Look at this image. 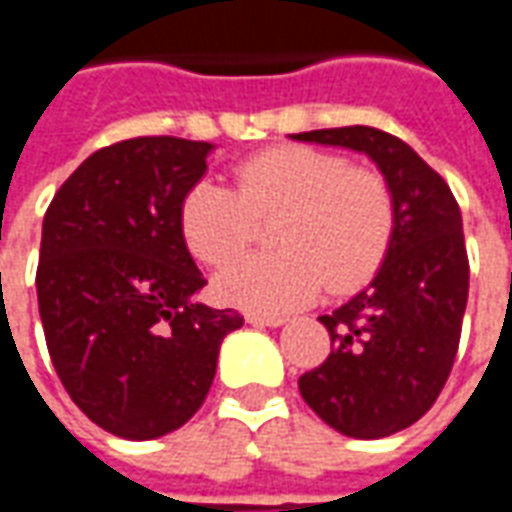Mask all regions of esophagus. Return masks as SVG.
I'll list each match as a JSON object with an SVG mask.
<instances>
[{
	"mask_svg": "<svg viewBox=\"0 0 512 512\" xmlns=\"http://www.w3.org/2000/svg\"><path fill=\"white\" fill-rule=\"evenodd\" d=\"M246 323L249 326H268V329H277L285 323L282 315H257V312H246Z\"/></svg>",
	"mask_w": 512,
	"mask_h": 512,
	"instance_id": "1",
	"label": "esophagus"
}]
</instances>
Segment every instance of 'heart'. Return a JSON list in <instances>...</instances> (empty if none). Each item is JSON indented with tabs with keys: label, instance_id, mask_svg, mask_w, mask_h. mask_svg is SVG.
I'll return each instance as SVG.
<instances>
[{
	"label": "heart",
	"instance_id": "1",
	"mask_svg": "<svg viewBox=\"0 0 512 512\" xmlns=\"http://www.w3.org/2000/svg\"><path fill=\"white\" fill-rule=\"evenodd\" d=\"M235 189L202 178L183 194L180 235L208 266H224L244 249L255 222L271 227L277 252L249 255L213 282L216 296L249 312L296 310L329 285L359 288L376 274L395 235V200L386 180L329 150L285 145L244 158Z\"/></svg>",
	"mask_w": 512,
	"mask_h": 512
}]
</instances>
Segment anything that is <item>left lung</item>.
Instances as JSON below:
<instances>
[{
	"mask_svg": "<svg viewBox=\"0 0 512 512\" xmlns=\"http://www.w3.org/2000/svg\"><path fill=\"white\" fill-rule=\"evenodd\" d=\"M290 139L365 153L395 200V235L365 290L318 321L332 354L299 378L318 417L351 439L414 425L447 384L469 296L461 208L436 169L403 139L370 126L321 128Z\"/></svg>",
	"mask_w": 512,
	"mask_h": 512,
	"instance_id": "obj_1",
	"label": "left lung"
}]
</instances>
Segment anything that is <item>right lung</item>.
Wrapping results in <instances>:
<instances>
[{"label":"right lung","instance_id":"right-lung-1","mask_svg":"<svg viewBox=\"0 0 512 512\" xmlns=\"http://www.w3.org/2000/svg\"><path fill=\"white\" fill-rule=\"evenodd\" d=\"M211 150L178 136L101 147L43 216L35 285L51 365L73 403L120 439L186 425L219 345L244 326L235 310L197 301L205 277L180 235V200Z\"/></svg>","mask_w":512,"mask_h":512}]
</instances>
